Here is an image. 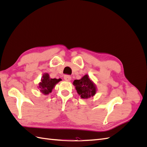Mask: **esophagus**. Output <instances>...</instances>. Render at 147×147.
I'll list each match as a JSON object with an SVG mask.
<instances>
[{
    "mask_svg": "<svg viewBox=\"0 0 147 147\" xmlns=\"http://www.w3.org/2000/svg\"><path fill=\"white\" fill-rule=\"evenodd\" d=\"M64 79L65 80V81H67V82H69V81H70V80L71 77L70 76V75H64Z\"/></svg>",
    "mask_w": 147,
    "mask_h": 147,
    "instance_id": "1",
    "label": "esophagus"
}]
</instances>
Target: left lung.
Instances as JSON below:
<instances>
[{
    "instance_id": "left-lung-1",
    "label": "left lung",
    "mask_w": 147,
    "mask_h": 147,
    "mask_svg": "<svg viewBox=\"0 0 147 147\" xmlns=\"http://www.w3.org/2000/svg\"><path fill=\"white\" fill-rule=\"evenodd\" d=\"M73 84L78 94L83 99L90 98L96 92L95 84L91 80L88 75H85L80 80H75Z\"/></svg>"
}]
</instances>
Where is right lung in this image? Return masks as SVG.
<instances>
[{
    "label": "right lung",
    "instance_id": "1",
    "mask_svg": "<svg viewBox=\"0 0 147 147\" xmlns=\"http://www.w3.org/2000/svg\"><path fill=\"white\" fill-rule=\"evenodd\" d=\"M61 81V79L51 78L48 74H45L42 78L41 82L39 83L40 91L43 94L47 95L51 92L56 84Z\"/></svg>",
    "mask_w": 147,
    "mask_h": 147
}]
</instances>
